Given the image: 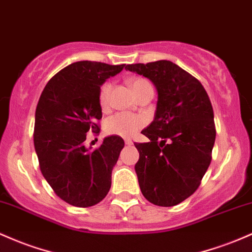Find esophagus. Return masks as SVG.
<instances>
[{"label":"esophagus","mask_w":252,"mask_h":252,"mask_svg":"<svg viewBox=\"0 0 252 252\" xmlns=\"http://www.w3.org/2000/svg\"><path fill=\"white\" fill-rule=\"evenodd\" d=\"M126 146H131V145H132V141L129 140V139H126Z\"/></svg>","instance_id":"1"}]
</instances>
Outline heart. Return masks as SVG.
<instances>
[{
    "label": "heart",
    "mask_w": 252,
    "mask_h": 252,
    "mask_svg": "<svg viewBox=\"0 0 252 252\" xmlns=\"http://www.w3.org/2000/svg\"><path fill=\"white\" fill-rule=\"evenodd\" d=\"M130 86L135 94L145 91L146 88L152 87L151 84L143 77H135L130 80ZM112 84L110 81L105 82L101 85L100 90H99V104H100L101 109H107L110 104V95H111ZM146 121L145 118L141 116L132 115V113L120 112L116 115L111 116L107 118L106 123H105V130L107 134L117 135L122 137H130L134 136L137 131L145 126Z\"/></svg>",
    "instance_id": "heart-1"
}]
</instances>
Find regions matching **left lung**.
I'll return each instance as SVG.
<instances>
[{
  "label": "left lung",
  "mask_w": 252,
  "mask_h": 252,
  "mask_svg": "<svg viewBox=\"0 0 252 252\" xmlns=\"http://www.w3.org/2000/svg\"><path fill=\"white\" fill-rule=\"evenodd\" d=\"M126 69L151 80L158 92L154 120L141 131L149 142L134 143L141 192L156 206H176L196 191L211 164L217 135L211 100L201 82L171 61Z\"/></svg>",
  "instance_id": "1"
}]
</instances>
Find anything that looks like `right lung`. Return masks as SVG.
I'll use <instances>...</instances> for the list:
<instances>
[{
	"label": "right lung",
	"mask_w": 252,
	"mask_h": 252,
	"mask_svg": "<svg viewBox=\"0 0 252 252\" xmlns=\"http://www.w3.org/2000/svg\"><path fill=\"white\" fill-rule=\"evenodd\" d=\"M126 64L80 61L50 79L35 109L34 149L44 178L63 201L94 206L111 188L112 168L124 141L107 136L94 151L85 147L88 131L98 132L101 118L99 90Z\"/></svg>",
	"instance_id": "obj_1"
}]
</instances>
